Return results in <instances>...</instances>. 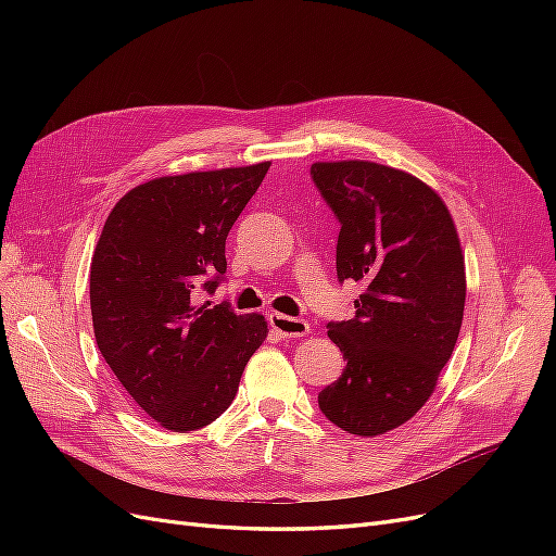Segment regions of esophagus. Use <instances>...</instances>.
Returning a JSON list of instances; mask_svg holds the SVG:
<instances>
[{
    "label": "esophagus",
    "mask_w": 556,
    "mask_h": 556,
    "mask_svg": "<svg viewBox=\"0 0 556 556\" xmlns=\"http://www.w3.org/2000/svg\"><path fill=\"white\" fill-rule=\"evenodd\" d=\"M268 325H271V329L278 331L282 339H299V336H306L311 331V325L306 323V319L288 317L282 313L268 315Z\"/></svg>",
    "instance_id": "esophagus-1"
}]
</instances>
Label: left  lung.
Masks as SVG:
<instances>
[{"mask_svg": "<svg viewBox=\"0 0 556 556\" xmlns=\"http://www.w3.org/2000/svg\"><path fill=\"white\" fill-rule=\"evenodd\" d=\"M311 174L341 223L339 280L364 288L357 315L329 323L345 368L317 403L336 427L374 439L425 406L452 357L466 301L459 233L439 192L408 172L341 160Z\"/></svg>", "mask_w": 556, "mask_h": 556, "instance_id": "left-lung-1", "label": "left lung"}]
</instances>
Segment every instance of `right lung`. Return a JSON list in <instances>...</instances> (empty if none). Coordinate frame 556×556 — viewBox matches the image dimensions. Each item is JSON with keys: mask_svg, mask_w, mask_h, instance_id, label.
Returning a JSON list of instances; mask_svg holds the SVG:
<instances>
[{"mask_svg": "<svg viewBox=\"0 0 556 556\" xmlns=\"http://www.w3.org/2000/svg\"><path fill=\"white\" fill-rule=\"evenodd\" d=\"M268 166L141 182L113 206L97 241L90 308L99 352L134 403L169 431L220 417L268 333L260 313L197 304L201 285L213 292L227 271V233Z\"/></svg>", "mask_w": 556, "mask_h": 556, "instance_id": "add662e5", "label": "right lung"}]
</instances>
